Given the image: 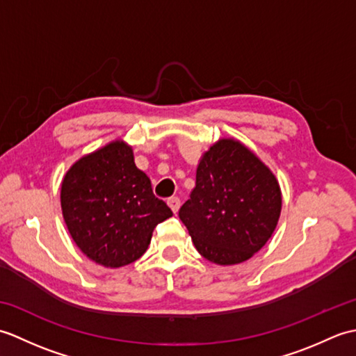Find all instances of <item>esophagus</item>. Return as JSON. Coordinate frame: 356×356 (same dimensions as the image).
<instances>
[{
    "label": "esophagus",
    "instance_id": "obj_1",
    "mask_svg": "<svg viewBox=\"0 0 356 356\" xmlns=\"http://www.w3.org/2000/svg\"><path fill=\"white\" fill-rule=\"evenodd\" d=\"M168 207L171 208L172 213L176 214L177 211H179V208H180V199H179V197H171V199H168Z\"/></svg>",
    "mask_w": 356,
    "mask_h": 356
}]
</instances>
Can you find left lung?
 Here are the masks:
<instances>
[{"label": "left lung", "instance_id": "8db88e82", "mask_svg": "<svg viewBox=\"0 0 356 356\" xmlns=\"http://www.w3.org/2000/svg\"><path fill=\"white\" fill-rule=\"evenodd\" d=\"M280 213L282 191L272 171L243 143L220 139L202 156L179 217L199 254L225 266L259 252Z\"/></svg>", "mask_w": 356, "mask_h": 356}]
</instances>
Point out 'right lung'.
Listing matches in <instances>:
<instances>
[{
    "label": "right lung",
    "instance_id": "1",
    "mask_svg": "<svg viewBox=\"0 0 356 356\" xmlns=\"http://www.w3.org/2000/svg\"><path fill=\"white\" fill-rule=\"evenodd\" d=\"M63 216L72 238L90 260L105 268L136 261L148 249L156 225L172 216L122 140L93 151L67 171Z\"/></svg>",
    "mask_w": 356,
    "mask_h": 356
}]
</instances>
